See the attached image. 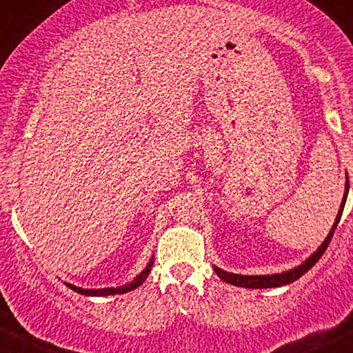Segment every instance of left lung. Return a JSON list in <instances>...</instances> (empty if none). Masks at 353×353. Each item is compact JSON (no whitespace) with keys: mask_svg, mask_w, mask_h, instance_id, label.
I'll return each mask as SVG.
<instances>
[{"mask_svg":"<svg viewBox=\"0 0 353 353\" xmlns=\"http://www.w3.org/2000/svg\"><path fill=\"white\" fill-rule=\"evenodd\" d=\"M348 176H347V183H345V193H343V200H341V205H340V210H338V215L336 219H334V224L333 228H331L330 234L326 236V239H324L323 243H321L319 248L316 250V252L312 253V255L309 256V259L305 260L303 263H300L299 268H293L290 269V271H285L281 272V274H265V276H243V274H232V272H228V271H222V269L215 268L214 265V271L215 274L219 276V278L222 279V281L229 283V285H234V286H239V288H253V290H260V288H278V286H283V285H290V283L296 281L299 278H302L303 274H305L307 271H309L310 268H312L314 263L317 262V260L323 256V253L326 252L327 245H330L331 238H333V232L334 229H336L338 222H340V217L341 214H343V207H345V201H347V196H348Z\"/></svg>","mask_w":353,"mask_h":353,"instance_id":"obj_1","label":"left lung"}]
</instances>
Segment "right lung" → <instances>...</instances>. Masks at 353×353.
Masks as SVG:
<instances>
[{
    "label": "right lung",
    "mask_w": 353,
    "mask_h": 353,
    "mask_svg": "<svg viewBox=\"0 0 353 353\" xmlns=\"http://www.w3.org/2000/svg\"><path fill=\"white\" fill-rule=\"evenodd\" d=\"M152 265H153V256L150 259V262L146 263V268L143 269L141 272H139L138 276H136L134 279H132L131 283H125V285L122 286H117V288H100V290H85V288H79V286H74L70 285V283H65V285L68 286L70 290H74L75 293H81V295H85V296H108V295H122V293H128V292H132V290H136L138 286L143 285V281H145L146 278H148L150 271H152Z\"/></svg>",
    "instance_id": "obj_1"
}]
</instances>
